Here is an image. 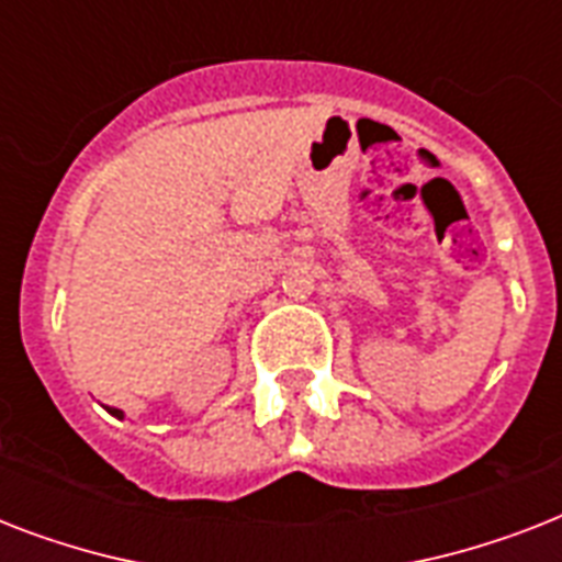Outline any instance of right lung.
<instances>
[{
  "label": "right lung",
  "mask_w": 562,
  "mask_h": 562,
  "mask_svg": "<svg viewBox=\"0 0 562 562\" xmlns=\"http://www.w3.org/2000/svg\"><path fill=\"white\" fill-rule=\"evenodd\" d=\"M108 414H113V417H116V419L125 417V411H119V408H108Z\"/></svg>",
  "instance_id": "right-lung-1"
}]
</instances>
